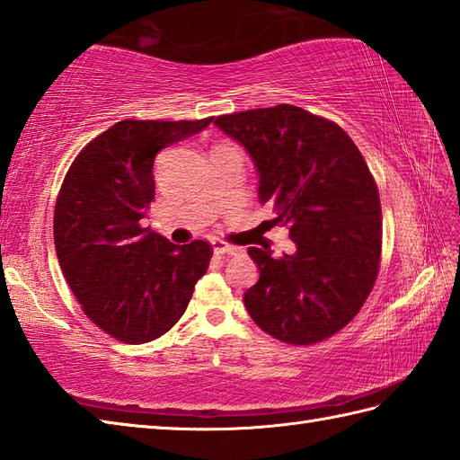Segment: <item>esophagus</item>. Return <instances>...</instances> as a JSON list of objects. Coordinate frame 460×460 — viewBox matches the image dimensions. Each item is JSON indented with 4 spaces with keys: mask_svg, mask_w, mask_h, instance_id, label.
Listing matches in <instances>:
<instances>
[{
    "mask_svg": "<svg viewBox=\"0 0 460 460\" xmlns=\"http://www.w3.org/2000/svg\"><path fill=\"white\" fill-rule=\"evenodd\" d=\"M213 245V252L215 255H237V252L241 251L239 247H233V245H229V243H225V241H213L211 243Z\"/></svg>",
    "mask_w": 460,
    "mask_h": 460,
    "instance_id": "1",
    "label": "esophagus"
}]
</instances>
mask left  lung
Returning <instances> with one entry per match:
<instances>
[{
	"instance_id": "obj_1",
	"label": "left lung",
	"mask_w": 460,
	"mask_h": 460,
	"mask_svg": "<svg viewBox=\"0 0 460 460\" xmlns=\"http://www.w3.org/2000/svg\"><path fill=\"white\" fill-rule=\"evenodd\" d=\"M255 162L259 201L296 249L249 247L261 270L243 300L255 324L295 346L334 336L364 306L381 257V203L364 155L336 122L292 104L217 116Z\"/></svg>"
}]
</instances>
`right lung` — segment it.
<instances>
[{
	"mask_svg": "<svg viewBox=\"0 0 460 460\" xmlns=\"http://www.w3.org/2000/svg\"><path fill=\"white\" fill-rule=\"evenodd\" d=\"M211 120L116 122L65 175L53 217L58 265L84 314L124 344L164 336L208 272V241L173 245L144 219L155 193V154Z\"/></svg>",
	"mask_w": 460,
	"mask_h": 460,
	"instance_id": "right-lung-1",
	"label": "right lung"
}]
</instances>
